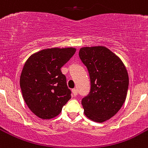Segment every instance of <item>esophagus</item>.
I'll return each mask as SVG.
<instances>
[{
  "label": "esophagus",
  "instance_id": "34e87169",
  "mask_svg": "<svg viewBox=\"0 0 148 148\" xmlns=\"http://www.w3.org/2000/svg\"><path fill=\"white\" fill-rule=\"evenodd\" d=\"M72 93H73V95H74V97H76L77 95V90L76 89H73V90H72Z\"/></svg>",
  "mask_w": 148,
  "mask_h": 148
}]
</instances>
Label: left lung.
I'll return each instance as SVG.
<instances>
[{
  "label": "left lung",
  "mask_w": 148,
  "mask_h": 148,
  "mask_svg": "<svg viewBox=\"0 0 148 148\" xmlns=\"http://www.w3.org/2000/svg\"><path fill=\"white\" fill-rule=\"evenodd\" d=\"M79 56L87 68L91 89L83 98L86 117L96 122H104L119 111L124 104L128 88V74L120 58L106 47H83Z\"/></svg>",
  "instance_id": "obj_1"
}]
</instances>
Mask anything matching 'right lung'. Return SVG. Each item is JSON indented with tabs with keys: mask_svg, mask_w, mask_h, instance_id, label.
<instances>
[{
	"mask_svg": "<svg viewBox=\"0 0 148 148\" xmlns=\"http://www.w3.org/2000/svg\"><path fill=\"white\" fill-rule=\"evenodd\" d=\"M75 51L74 47L51 48L37 51L26 60L20 75V88L24 101L37 117L53 119L71 99L61 68Z\"/></svg>",
	"mask_w": 148,
	"mask_h": 148,
	"instance_id": "obj_1",
	"label": "right lung"
}]
</instances>
